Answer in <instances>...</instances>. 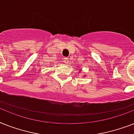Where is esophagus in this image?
Returning <instances> with one entry per match:
<instances>
[{
	"label": "esophagus",
	"mask_w": 134,
	"mask_h": 134,
	"mask_svg": "<svg viewBox=\"0 0 134 134\" xmlns=\"http://www.w3.org/2000/svg\"><path fill=\"white\" fill-rule=\"evenodd\" d=\"M64 62L66 64H68V59L67 58V57H65V58H64Z\"/></svg>",
	"instance_id": "esophagus-1"
}]
</instances>
